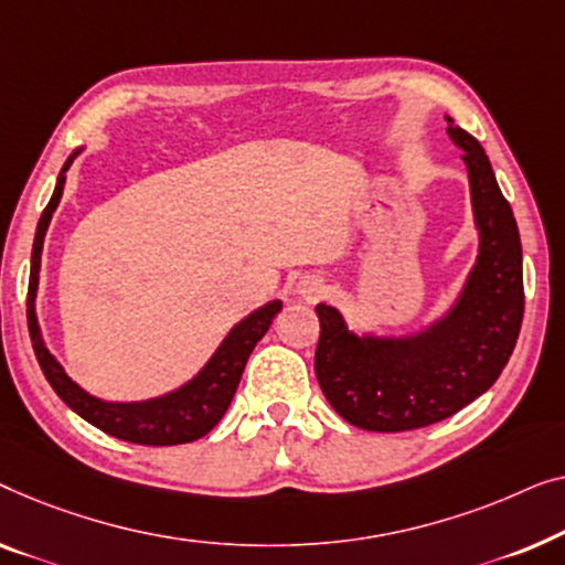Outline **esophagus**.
Here are the masks:
<instances>
[{"label": "esophagus", "mask_w": 565, "mask_h": 565, "mask_svg": "<svg viewBox=\"0 0 565 565\" xmlns=\"http://www.w3.org/2000/svg\"><path fill=\"white\" fill-rule=\"evenodd\" d=\"M324 291H328V284H324L320 276H305V279L299 281V294L307 299H320Z\"/></svg>", "instance_id": "34e87169"}]
</instances>
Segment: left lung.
<instances>
[{
    "instance_id": "obj_1",
    "label": "left lung",
    "mask_w": 565,
    "mask_h": 565,
    "mask_svg": "<svg viewBox=\"0 0 565 565\" xmlns=\"http://www.w3.org/2000/svg\"><path fill=\"white\" fill-rule=\"evenodd\" d=\"M448 122L463 150L481 230L479 258L458 305L415 338H355L338 309L317 305V381L332 409L361 430L404 433L456 415L499 379L522 328V245L512 206L481 142Z\"/></svg>"
}]
</instances>
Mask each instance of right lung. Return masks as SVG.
I'll return each instance as SVG.
<instances>
[{
    "label": "right lung",
    "mask_w": 565,
    "mask_h": 565,
    "mask_svg": "<svg viewBox=\"0 0 565 565\" xmlns=\"http://www.w3.org/2000/svg\"><path fill=\"white\" fill-rule=\"evenodd\" d=\"M76 153L68 156V161L63 163L58 184L51 202L41 214L35 230V243H33V260H30V284H28V328L30 340H33L35 359L41 363L47 384L53 386V392L76 412L78 417H84L86 423L99 427L102 433L113 435L117 440H127L135 445H181L202 438L220 423L225 415L230 402H233L235 388L241 384L243 369L248 363V355L260 338L266 335V330L271 328V320L281 312V301H268L266 307L256 309V312L245 317V320L233 328V332L225 338V343L217 348V353L212 355L210 363L200 371V376H194L186 386L177 388V392L161 396V399L138 402V404H109L102 399H94L78 388L74 381L66 376V371L58 363L47 348L43 345L41 330H38L35 320V291H38V271H41V250H43V237L51 222L55 206L63 194V184L71 161Z\"/></svg>",
    "instance_id": "1"
}]
</instances>
